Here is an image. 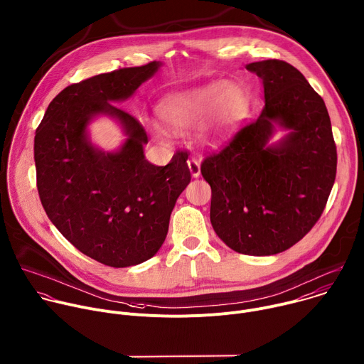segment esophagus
Instances as JSON below:
<instances>
[{"instance_id":"1","label":"esophagus","mask_w":364,"mask_h":364,"mask_svg":"<svg viewBox=\"0 0 364 364\" xmlns=\"http://www.w3.org/2000/svg\"><path fill=\"white\" fill-rule=\"evenodd\" d=\"M188 168H189V171H191L192 178H198V176L200 175V165H199V162H198L195 158H191V159L188 161Z\"/></svg>"}]
</instances>
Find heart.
<instances>
[{
  "instance_id": "obj_1",
  "label": "heart",
  "mask_w": 364,
  "mask_h": 364,
  "mask_svg": "<svg viewBox=\"0 0 364 364\" xmlns=\"http://www.w3.org/2000/svg\"><path fill=\"white\" fill-rule=\"evenodd\" d=\"M244 106L245 96L238 86L215 82L165 97L158 106V114L173 132H185L203 119L199 137L215 140L234 124Z\"/></svg>"
}]
</instances>
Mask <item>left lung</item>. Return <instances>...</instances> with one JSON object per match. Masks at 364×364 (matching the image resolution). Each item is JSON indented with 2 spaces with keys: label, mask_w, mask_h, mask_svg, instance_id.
<instances>
[{
  "label": "left lung",
  "mask_w": 364,
  "mask_h": 364,
  "mask_svg": "<svg viewBox=\"0 0 364 364\" xmlns=\"http://www.w3.org/2000/svg\"><path fill=\"white\" fill-rule=\"evenodd\" d=\"M262 80L265 106L200 165L210 185V224L231 250L274 255L297 244L321 216L337 171L324 100L282 60L247 64ZM278 124L289 133L267 141Z\"/></svg>",
  "instance_id": "obj_1"
}]
</instances>
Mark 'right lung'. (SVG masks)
Listing matches in <instances>:
<instances>
[{"instance_id": "right-lung-1", "label": "right lung", "mask_w": 364, "mask_h": 364, "mask_svg": "<svg viewBox=\"0 0 364 364\" xmlns=\"http://www.w3.org/2000/svg\"><path fill=\"white\" fill-rule=\"evenodd\" d=\"M162 63L103 73L61 90L36 130L34 161L43 208L63 237L85 255L114 268L137 265L162 247L176 199L191 182L188 154L166 166L146 161L148 134L116 106L156 75ZM106 114L127 140L116 153L95 149L88 123Z\"/></svg>"}]
</instances>
